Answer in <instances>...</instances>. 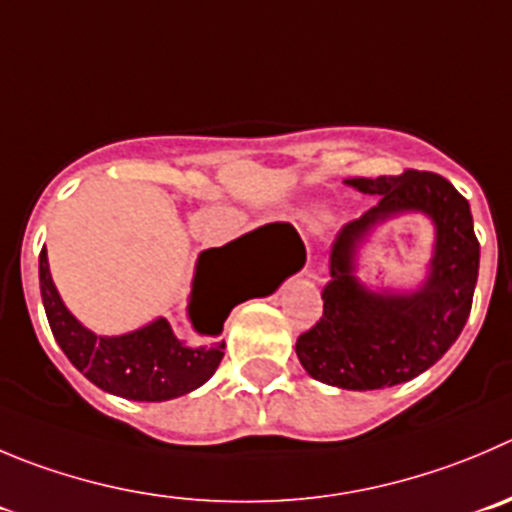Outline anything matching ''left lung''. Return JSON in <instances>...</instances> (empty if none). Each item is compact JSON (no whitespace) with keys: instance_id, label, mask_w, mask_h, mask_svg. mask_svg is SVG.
Segmentation results:
<instances>
[{"instance_id":"left-lung-1","label":"left lung","mask_w":512,"mask_h":512,"mask_svg":"<svg viewBox=\"0 0 512 512\" xmlns=\"http://www.w3.org/2000/svg\"><path fill=\"white\" fill-rule=\"evenodd\" d=\"M347 183L379 201L334 238L332 281L321 291L324 314L296 339V357L319 382L367 392L410 382L455 344L470 316L480 243L470 203L442 175L405 170ZM405 210L427 212L436 221L431 276L412 295H374L353 279V251L374 222Z\"/></svg>"}]
</instances>
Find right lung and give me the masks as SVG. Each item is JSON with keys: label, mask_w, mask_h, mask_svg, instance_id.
Instances as JSON below:
<instances>
[{"label": "right lung", "mask_w": 512, "mask_h": 512, "mask_svg": "<svg viewBox=\"0 0 512 512\" xmlns=\"http://www.w3.org/2000/svg\"><path fill=\"white\" fill-rule=\"evenodd\" d=\"M269 226L201 253L188 306L193 332L186 337H178L165 319L123 337L92 334L62 304L52 284L47 251L42 248V304L57 344L92 384L118 397L165 402L193 392L206 384L221 364L226 349L221 339L223 321L233 306L251 296L271 294L289 276L274 279V266H279L291 243L286 238H266L264 231Z\"/></svg>", "instance_id": "obj_1"}]
</instances>
